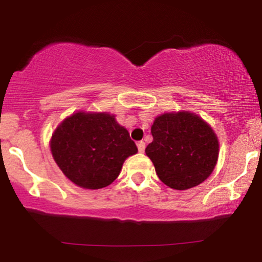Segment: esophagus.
<instances>
[{"mask_svg": "<svg viewBox=\"0 0 262 262\" xmlns=\"http://www.w3.org/2000/svg\"><path fill=\"white\" fill-rule=\"evenodd\" d=\"M145 148H146V143L143 142V141H139V142H138V149H139V152H140V153L145 152Z\"/></svg>", "mask_w": 262, "mask_h": 262, "instance_id": "1", "label": "esophagus"}]
</instances>
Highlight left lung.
Masks as SVG:
<instances>
[{"mask_svg":"<svg viewBox=\"0 0 262 262\" xmlns=\"http://www.w3.org/2000/svg\"><path fill=\"white\" fill-rule=\"evenodd\" d=\"M146 147L159 179L174 190L200 185L211 174L219 158V140L212 128L189 112L158 116Z\"/></svg>","mask_w":262,"mask_h":262,"instance_id":"8db88e82","label":"left lung"}]
</instances>
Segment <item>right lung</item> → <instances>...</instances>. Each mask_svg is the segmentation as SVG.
I'll return each instance as SVG.
<instances>
[{
	"mask_svg": "<svg viewBox=\"0 0 262 262\" xmlns=\"http://www.w3.org/2000/svg\"><path fill=\"white\" fill-rule=\"evenodd\" d=\"M51 152L72 183L83 189L97 190L119 177L124 160L138 152V147L114 115L79 112L54 130Z\"/></svg>",
	"mask_w": 262,
	"mask_h": 262,
	"instance_id": "right-lung-1",
	"label": "right lung"
}]
</instances>
